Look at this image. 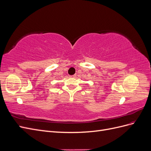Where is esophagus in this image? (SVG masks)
<instances>
[{
    "instance_id": "34e87169",
    "label": "esophagus",
    "mask_w": 151,
    "mask_h": 151,
    "mask_svg": "<svg viewBox=\"0 0 151 151\" xmlns=\"http://www.w3.org/2000/svg\"><path fill=\"white\" fill-rule=\"evenodd\" d=\"M70 78H75L76 76H70Z\"/></svg>"
}]
</instances>
